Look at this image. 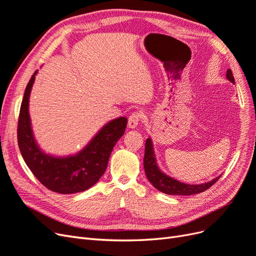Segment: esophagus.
Listing matches in <instances>:
<instances>
[{"instance_id":"obj_1","label":"esophagus","mask_w":256,"mask_h":256,"mask_svg":"<svg viewBox=\"0 0 256 256\" xmlns=\"http://www.w3.org/2000/svg\"><path fill=\"white\" fill-rule=\"evenodd\" d=\"M141 118H142V113L141 112H134V113H131L130 114V116L128 118V126H129V128H136L138 125V122H140V120H141Z\"/></svg>"}]
</instances>
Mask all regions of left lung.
<instances>
[{
  "label": "left lung",
  "mask_w": 256,
  "mask_h": 256,
  "mask_svg": "<svg viewBox=\"0 0 256 256\" xmlns=\"http://www.w3.org/2000/svg\"><path fill=\"white\" fill-rule=\"evenodd\" d=\"M226 78L232 82L235 83L233 74H232L230 69H228L226 72ZM144 170L145 174L148 178V180L152 184V186L157 190L166 193L170 196H192L200 193L212 187L214 184L218 182L220 178L216 177L214 180L208 182L206 184H187L173 180L166 174L162 173L157 166L156 158H154V154L152 150V140L148 138L145 143V154H144Z\"/></svg>",
  "instance_id": "left-lung-1"
}]
</instances>
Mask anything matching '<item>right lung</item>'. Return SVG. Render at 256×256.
I'll use <instances>...</instances> for the list:
<instances>
[{
	"label": "right lung",
	"mask_w": 256,
	"mask_h": 256,
	"mask_svg": "<svg viewBox=\"0 0 256 256\" xmlns=\"http://www.w3.org/2000/svg\"><path fill=\"white\" fill-rule=\"evenodd\" d=\"M36 74L26 85L20 106L17 136L22 157L34 176L49 190L62 194L88 190L104 174L114 145L125 134L127 118L108 122L76 156L56 158L46 154L36 145L28 115V97Z\"/></svg>",
	"instance_id": "add662e5"
}]
</instances>
